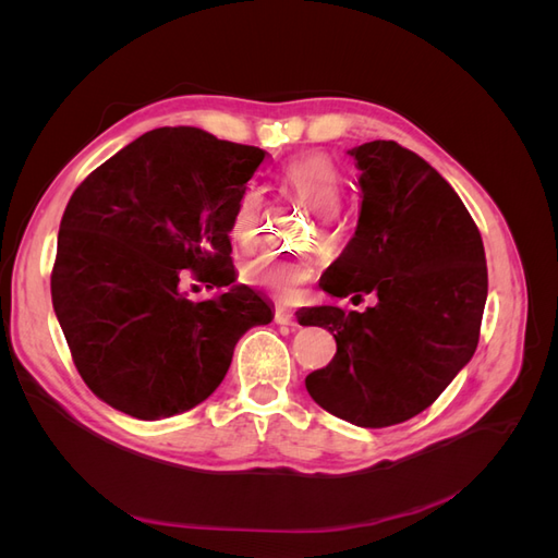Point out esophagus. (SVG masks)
<instances>
[{
    "instance_id": "1",
    "label": "esophagus",
    "mask_w": 558,
    "mask_h": 558,
    "mask_svg": "<svg viewBox=\"0 0 558 558\" xmlns=\"http://www.w3.org/2000/svg\"><path fill=\"white\" fill-rule=\"evenodd\" d=\"M275 320L279 326H289V328H298V318H295V314L293 312H289V310H277L275 312Z\"/></svg>"
}]
</instances>
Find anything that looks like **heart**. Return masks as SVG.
I'll list each match as a JSON object with an SVG mask.
<instances>
[{
  "mask_svg": "<svg viewBox=\"0 0 558 558\" xmlns=\"http://www.w3.org/2000/svg\"><path fill=\"white\" fill-rule=\"evenodd\" d=\"M277 179L305 199L318 216L330 218L342 207L344 177L326 154H302L283 160ZM263 199L258 185L248 183L232 209L230 238L242 248H251L258 242ZM314 272L316 263L310 256H291L279 251H265L244 265V279L248 283L279 298H293L302 286L314 279Z\"/></svg>",
  "mask_w": 558,
  "mask_h": 558,
  "instance_id": "b5f03b06",
  "label": "heart"
}]
</instances>
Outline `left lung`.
Here are the masks:
<instances>
[{
    "label": "left lung",
    "mask_w": 558,
    "mask_h": 558,
    "mask_svg": "<svg viewBox=\"0 0 558 558\" xmlns=\"http://www.w3.org/2000/svg\"><path fill=\"white\" fill-rule=\"evenodd\" d=\"M361 170L359 226L326 272L332 298L377 305L310 307L300 326L332 332V361L305 386L326 412L363 428L402 424L437 400L480 342L488 277L482 234L433 167L396 142L349 150Z\"/></svg>",
    "instance_id": "left-lung-1"
}]
</instances>
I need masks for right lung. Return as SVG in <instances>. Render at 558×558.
<instances>
[{"instance_id":"1","label":"right lung","mask_w":558,"mask_h":558,"mask_svg":"<svg viewBox=\"0 0 558 558\" xmlns=\"http://www.w3.org/2000/svg\"><path fill=\"white\" fill-rule=\"evenodd\" d=\"M265 160L199 128L142 134L83 181L64 209L53 310L90 391L134 418L193 410L223 381L234 344L272 307L234 283L230 218ZM219 293L189 301L182 269Z\"/></svg>"}]
</instances>
